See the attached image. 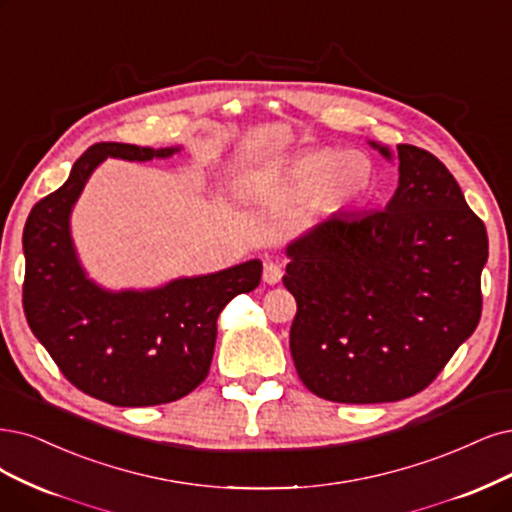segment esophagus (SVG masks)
<instances>
[{
	"mask_svg": "<svg viewBox=\"0 0 512 512\" xmlns=\"http://www.w3.org/2000/svg\"><path fill=\"white\" fill-rule=\"evenodd\" d=\"M282 278V268L274 261H268L266 266H263V282H268V285H276Z\"/></svg>",
	"mask_w": 512,
	"mask_h": 512,
	"instance_id": "34e87169",
	"label": "esophagus"
}]
</instances>
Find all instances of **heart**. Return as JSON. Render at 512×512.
I'll return each instance as SVG.
<instances>
[{"label":"heart","mask_w":512,"mask_h":512,"mask_svg":"<svg viewBox=\"0 0 512 512\" xmlns=\"http://www.w3.org/2000/svg\"><path fill=\"white\" fill-rule=\"evenodd\" d=\"M282 187L295 198H312L318 211H337L375 189V166L363 151L316 147L301 151L285 170Z\"/></svg>","instance_id":"b5f03b06"}]
</instances>
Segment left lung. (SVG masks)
Segmentation results:
<instances>
[{
	"label": "left lung",
	"instance_id": "8db88e82",
	"mask_svg": "<svg viewBox=\"0 0 512 512\" xmlns=\"http://www.w3.org/2000/svg\"><path fill=\"white\" fill-rule=\"evenodd\" d=\"M386 160L394 154L369 141ZM384 211L331 215L287 244L291 356L310 392L392 403L424 390L481 318L487 232L430 151L396 145Z\"/></svg>",
	"mask_w": 512,
	"mask_h": 512
}]
</instances>
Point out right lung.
Instances as JSON below:
<instances>
[{
    "label": "right lung",
    "instance_id": "add662e5",
    "mask_svg": "<svg viewBox=\"0 0 512 512\" xmlns=\"http://www.w3.org/2000/svg\"><path fill=\"white\" fill-rule=\"evenodd\" d=\"M177 151L92 145L69 179L33 206L23 232V308L33 335L75 388L116 407L162 405L198 388L211 369L221 310L261 280L259 259L143 291H109L88 278L71 211L90 175L107 158L149 162Z\"/></svg>",
    "mask_w": 512,
    "mask_h": 512
}]
</instances>
